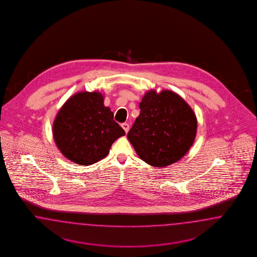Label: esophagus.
<instances>
[{
	"label": "esophagus",
	"instance_id": "1",
	"mask_svg": "<svg viewBox=\"0 0 257 257\" xmlns=\"http://www.w3.org/2000/svg\"><path fill=\"white\" fill-rule=\"evenodd\" d=\"M121 127L123 128V130H124L125 133H128V131H129V128H130V126H129L128 123H122V124H121Z\"/></svg>",
	"mask_w": 257,
	"mask_h": 257
}]
</instances>
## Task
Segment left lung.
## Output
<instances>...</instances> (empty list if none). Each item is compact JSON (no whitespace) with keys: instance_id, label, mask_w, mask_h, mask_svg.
Wrapping results in <instances>:
<instances>
[{"instance_id":"left-lung-1","label":"left lung","mask_w":257,"mask_h":257,"mask_svg":"<svg viewBox=\"0 0 257 257\" xmlns=\"http://www.w3.org/2000/svg\"><path fill=\"white\" fill-rule=\"evenodd\" d=\"M140 108V116L127 135L138 156L156 168L177 162L194 142L197 118L193 110L170 90H150Z\"/></svg>"}]
</instances>
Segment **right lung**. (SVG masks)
<instances>
[{"label": "right lung", "mask_w": 257, "mask_h": 257, "mask_svg": "<svg viewBox=\"0 0 257 257\" xmlns=\"http://www.w3.org/2000/svg\"><path fill=\"white\" fill-rule=\"evenodd\" d=\"M97 91L78 92L63 104L53 125L55 144L69 160L82 166L100 161L108 155L124 130L113 119Z\"/></svg>", "instance_id": "1"}]
</instances>
